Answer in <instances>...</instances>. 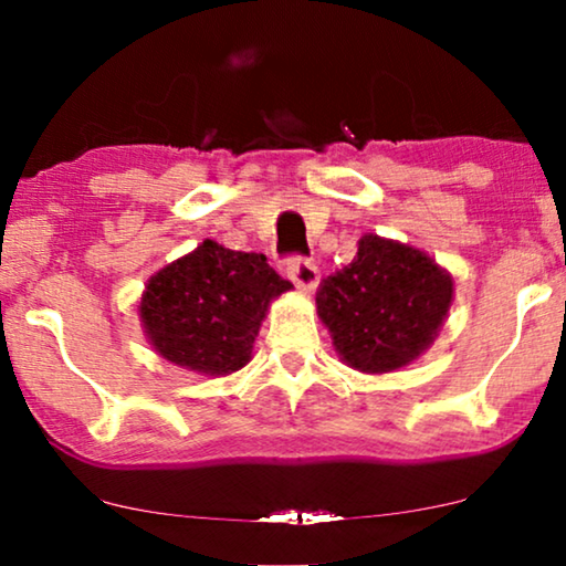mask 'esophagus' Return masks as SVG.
<instances>
[{
    "label": "esophagus",
    "instance_id": "obj_1",
    "mask_svg": "<svg viewBox=\"0 0 566 566\" xmlns=\"http://www.w3.org/2000/svg\"><path fill=\"white\" fill-rule=\"evenodd\" d=\"M289 277L293 281V285L304 293H314L316 285H319V270H316L312 260H304V258H296L289 262Z\"/></svg>",
    "mask_w": 566,
    "mask_h": 566
}]
</instances>
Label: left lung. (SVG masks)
<instances>
[{"label":"left lung","instance_id":"8db88e82","mask_svg":"<svg viewBox=\"0 0 566 566\" xmlns=\"http://www.w3.org/2000/svg\"><path fill=\"white\" fill-rule=\"evenodd\" d=\"M453 291V275L428 252L366 234L350 265L319 285L316 314L345 366L391 374L430 350Z\"/></svg>","mask_w":566,"mask_h":566}]
</instances>
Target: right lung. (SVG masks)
Here are the masks:
<instances>
[{"instance_id": "add662e5", "label": "right lung", "mask_w": 566, "mask_h": 566, "mask_svg": "<svg viewBox=\"0 0 566 566\" xmlns=\"http://www.w3.org/2000/svg\"><path fill=\"white\" fill-rule=\"evenodd\" d=\"M291 289L265 254L206 239L146 281L138 319L165 360L200 376H229L252 360L270 304Z\"/></svg>"}]
</instances>
